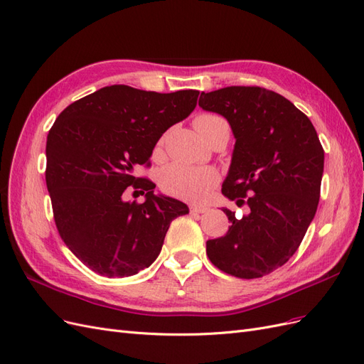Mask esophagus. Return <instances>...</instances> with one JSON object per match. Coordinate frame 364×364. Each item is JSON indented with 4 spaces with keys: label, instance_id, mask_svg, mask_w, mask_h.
Returning a JSON list of instances; mask_svg holds the SVG:
<instances>
[{
    "label": "esophagus",
    "instance_id": "1",
    "mask_svg": "<svg viewBox=\"0 0 364 364\" xmlns=\"http://www.w3.org/2000/svg\"><path fill=\"white\" fill-rule=\"evenodd\" d=\"M208 210V207H204V205H191L189 207V212L192 215H201V213H205Z\"/></svg>",
    "mask_w": 364,
    "mask_h": 364
}]
</instances>
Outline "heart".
<instances>
[{
    "label": "heart",
    "instance_id": "obj_1",
    "mask_svg": "<svg viewBox=\"0 0 364 364\" xmlns=\"http://www.w3.org/2000/svg\"><path fill=\"white\" fill-rule=\"evenodd\" d=\"M193 125L204 140H208L219 132H231L225 118L216 113L198 114ZM163 142H165V137L159 140L156 152L160 151ZM159 183L161 191L171 196L191 203H201L219 183V173L212 168H195L183 165V163H171L161 169Z\"/></svg>",
    "mask_w": 364,
    "mask_h": 364
}]
</instances>
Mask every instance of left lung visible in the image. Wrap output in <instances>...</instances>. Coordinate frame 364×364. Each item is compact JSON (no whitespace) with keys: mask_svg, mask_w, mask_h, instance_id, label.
<instances>
[{"mask_svg":"<svg viewBox=\"0 0 364 364\" xmlns=\"http://www.w3.org/2000/svg\"><path fill=\"white\" fill-rule=\"evenodd\" d=\"M199 105L227 118L236 137L222 193L250 215L224 208L231 225L207 242V257L228 275L252 279L289 262L318 210L323 148L311 121L289 100L259 86L201 93Z\"/></svg>","mask_w":364,"mask_h":364,"instance_id":"obj_1","label":"left lung"}]
</instances>
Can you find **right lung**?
<instances>
[{"instance_id":"1","label":"right lung","mask_w":364,"mask_h":364,"mask_svg":"<svg viewBox=\"0 0 364 364\" xmlns=\"http://www.w3.org/2000/svg\"><path fill=\"white\" fill-rule=\"evenodd\" d=\"M198 90L157 93L125 85L69 104L46 137L45 180L58 234L80 262L102 277H128L157 259L171 222L189 213L156 196L149 168L157 140L196 107ZM146 195L125 203V191Z\"/></svg>"}]
</instances>
